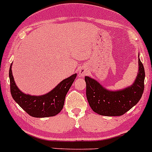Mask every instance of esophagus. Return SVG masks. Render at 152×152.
I'll return each instance as SVG.
<instances>
[{
    "instance_id": "1",
    "label": "esophagus",
    "mask_w": 152,
    "mask_h": 152,
    "mask_svg": "<svg viewBox=\"0 0 152 152\" xmlns=\"http://www.w3.org/2000/svg\"><path fill=\"white\" fill-rule=\"evenodd\" d=\"M78 73H79V75L80 77H84L88 73V71L85 66H81L78 70Z\"/></svg>"
}]
</instances>
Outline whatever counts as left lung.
Returning a JSON list of instances; mask_svg holds the SVG:
<instances>
[{"instance_id": "left-lung-1", "label": "left lung", "mask_w": 152, "mask_h": 152, "mask_svg": "<svg viewBox=\"0 0 152 152\" xmlns=\"http://www.w3.org/2000/svg\"><path fill=\"white\" fill-rule=\"evenodd\" d=\"M145 70L138 58V72L129 86L116 91L108 90L99 82L86 76V97L91 109L105 116H119L130 110L139 102L144 90Z\"/></svg>"}]
</instances>
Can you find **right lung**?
Wrapping results in <instances>:
<instances>
[{
    "mask_svg": "<svg viewBox=\"0 0 152 152\" xmlns=\"http://www.w3.org/2000/svg\"><path fill=\"white\" fill-rule=\"evenodd\" d=\"M12 64L9 69L11 94L14 100L23 110L36 118L54 116L61 112L64 104L66 95L77 77L76 73L63 80L48 93L33 96L23 93L17 86L12 75Z\"/></svg>",
    "mask_w": 152,
    "mask_h": 152,
    "instance_id": "1",
    "label": "right lung"
}]
</instances>
